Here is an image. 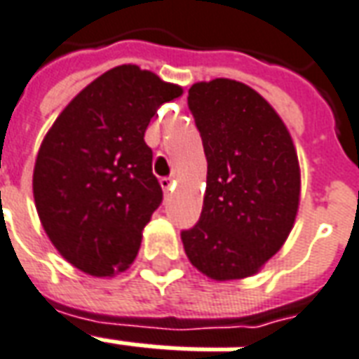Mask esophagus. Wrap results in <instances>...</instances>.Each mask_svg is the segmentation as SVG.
<instances>
[{
    "label": "esophagus",
    "instance_id": "esophagus-1",
    "mask_svg": "<svg viewBox=\"0 0 359 359\" xmlns=\"http://www.w3.org/2000/svg\"><path fill=\"white\" fill-rule=\"evenodd\" d=\"M160 184L161 188H163V191H171L173 190V179L171 177H163V179H160Z\"/></svg>",
    "mask_w": 359,
    "mask_h": 359
}]
</instances>
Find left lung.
<instances>
[{
  "instance_id": "1",
  "label": "left lung",
  "mask_w": 359,
  "mask_h": 359,
  "mask_svg": "<svg viewBox=\"0 0 359 359\" xmlns=\"http://www.w3.org/2000/svg\"><path fill=\"white\" fill-rule=\"evenodd\" d=\"M188 107L203 141L207 188L199 222L180 233L186 256L212 280L256 275L294 228V141L277 111L243 82H196Z\"/></svg>"
}]
</instances>
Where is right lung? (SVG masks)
<instances>
[{
    "label": "right lung",
    "mask_w": 359,
    "mask_h": 359,
    "mask_svg": "<svg viewBox=\"0 0 359 359\" xmlns=\"http://www.w3.org/2000/svg\"><path fill=\"white\" fill-rule=\"evenodd\" d=\"M182 95L137 65L113 67L71 100L41 143L34 199L48 239L76 269L113 277L135 259L161 203L144 131Z\"/></svg>",
    "instance_id": "right-lung-1"
}]
</instances>
